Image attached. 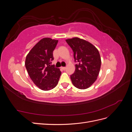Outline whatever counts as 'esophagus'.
Returning <instances> with one entry per match:
<instances>
[{
	"mask_svg": "<svg viewBox=\"0 0 132 132\" xmlns=\"http://www.w3.org/2000/svg\"><path fill=\"white\" fill-rule=\"evenodd\" d=\"M61 69H62V70H65L66 69V68H65V67H61Z\"/></svg>",
	"mask_w": 132,
	"mask_h": 132,
	"instance_id": "obj_1",
	"label": "esophagus"
}]
</instances>
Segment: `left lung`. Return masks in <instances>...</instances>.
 Here are the masks:
<instances>
[{
  "label": "left lung",
  "mask_w": 132,
  "mask_h": 132,
  "mask_svg": "<svg viewBox=\"0 0 132 132\" xmlns=\"http://www.w3.org/2000/svg\"><path fill=\"white\" fill-rule=\"evenodd\" d=\"M73 50L75 64L74 74L70 75L73 85L79 89L89 88L96 80L101 60L98 50L85 39L74 37L66 39Z\"/></svg>",
  "instance_id": "8db88e82"
}]
</instances>
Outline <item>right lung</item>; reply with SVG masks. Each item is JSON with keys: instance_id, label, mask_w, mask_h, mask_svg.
Instances as JSON below:
<instances>
[{"instance_id": "add662e5", "label": "right lung", "mask_w": 132, "mask_h": 132, "mask_svg": "<svg viewBox=\"0 0 132 132\" xmlns=\"http://www.w3.org/2000/svg\"><path fill=\"white\" fill-rule=\"evenodd\" d=\"M58 40L43 38L39 40L27 54L25 67L27 73L38 88L48 91L57 86L61 71L51 65L53 60V52Z\"/></svg>"}]
</instances>
